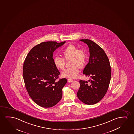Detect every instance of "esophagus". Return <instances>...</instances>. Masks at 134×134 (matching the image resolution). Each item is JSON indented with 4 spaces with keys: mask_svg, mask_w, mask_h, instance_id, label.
Wrapping results in <instances>:
<instances>
[{
    "mask_svg": "<svg viewBox=\"0 0 134 134\" xmlns=\"http://www.w3.org/2000/svg\"><path fill=\"white\" fill-rule=\"evenodd\" d=\"M68 82H69V83H70V82H72V81H73V80H72V79H68Z\"/></svg>",
    "mask_w": 134,
    "mask_h": 134,
    "instance_id": "esophagus-1",
    "label": "esophagus"
}]
</instances>
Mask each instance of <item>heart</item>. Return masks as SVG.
Here are the masks:
<instances>
[{
	"label": "heart",
	"mask_w": 134,
	"mask_h": 134,
	"mask_svg": "<svg viewBox=\"0 0 134 134\" xmlns=\"http://www.w3.org/2000/svg\"><path fill=\"white\" fill-rule=\"evenodd\" d=\"M63 58L66 61L71 60L70 66L62 72L63 77L69 79H74L77 77L79 72V69L85 68L87 62V54L85 51L79 49L77 47L70 44L63 51ZM64 59L57 57L54 59V64L57 69L62 70L65 66Z\"/></svg>",
	"instance_id": "heart-1"
}]
</instances>
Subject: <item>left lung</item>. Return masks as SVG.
<instances>
[{
    "mask_svg": "<svg viewBox=\"0 0 134 134\" xmlns=\"http://www.w3.org/2000/svg\"><path fill=\"white\" fill-rule=\"evenodd\" d=\"M79 40L89 47V62L83 73L90 79L79 81L77 96L83 103L93 105L100 102L107 92L111 77V66L105 51L97 44L88 39Z\"/></svg>",
    "mask_w": 134,
    "mask_h": 134,
    "instance_id": "1",
    "label": "left lung"
}]
</instances>
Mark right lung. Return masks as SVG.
Listing matches in <instances>:
<instances>
[{"label":"right lung","mask_w":134,"mask_h":134,"mask_svg":"<svg viewBox=\"0 0 134 134\" xmlns=\"http://www.w3.org/2000/svg\"><path fill=\"white\" fill-rule=\"evenodd\" d=\"M65 43L42 42L32 48L24 62L26 88L34 102L43 108L52 107L62 98V89L67 80H57L60 72L54 64L53 53Z\"/></svg>","instance_id":"right-lung-1"}]
</instances>
